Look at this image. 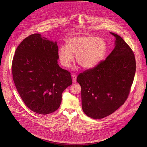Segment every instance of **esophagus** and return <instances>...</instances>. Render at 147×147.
<instances>
[{
	"label": "esophagus",
	"instance_id": "34e87169",
	"mask_svg": "<svg viewBox=\"0 0 147 147\" xmlns=\"http://www.w3.org/2000/svg\"><path fill=\"white\" fill-rule=\"evenodd\" d=\"M72 79L73 83H75L76 82V76L75 75H72Z\"/></svg>",
	"mask_w": 147,
	"mask_h": 147
}]
</instances>
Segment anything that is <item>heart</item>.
<instances>
[{"mask_svg": "<svg viewBox=\"0 0 147 147\" xmlns=\"http://www.w3.org/2000/svg\"><path fill=\"white\" fill-rule=\"evenodd\" d=\"M107 47L105 41L97 37L82 36L69 38L67 47L62 46L58 50V58L61 64L68 67L74 61L84 69H91L97 66L104 59Z\"/></svg>", "mask_w": 147, "mask_h": 147, "instance_id": "heart-1", "label": "heart"}]
</instances>
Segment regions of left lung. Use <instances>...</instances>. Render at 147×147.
<instances>
[{
    "label": "left lung",
    "mask_w": 147,
    "mask_h": 147,
    "mask_svg": "<svg viewBox=\"0 0 147 147\" xmlns=\"http://www.w3.org/2000/svg\"><path fill=\"white\" fill-rule=\"evenodd\" d=\"M115 46L105 61L80 73L77 82L82 88L84 113L93 119L111 114L128 98L136 71V61L131 47L117 34Z\"/></svg>",
    "instance_id": "1"
}]
</instances>
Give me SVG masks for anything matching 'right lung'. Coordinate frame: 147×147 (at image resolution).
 Wrapping results in <instances>:
<instances>
[{
    "mask_svg": "<svg viewBox=\"0 0 147 147\" xmlns=\"http://www.w3.org/2000/svg\"><path fill=\"white\" fill-rule=\"evenodd\" d=\"M57 43L36 33L17 47L12 64L16 88L26 106L40 114L60 106L63 91L72 84L71 73L58 64Z\"/></svg>",
    "mask_w": 147,
    "mask_h": 147,
    "instance_id": "right-lung-1",
    "label": "right lung"
}]
</instances>
